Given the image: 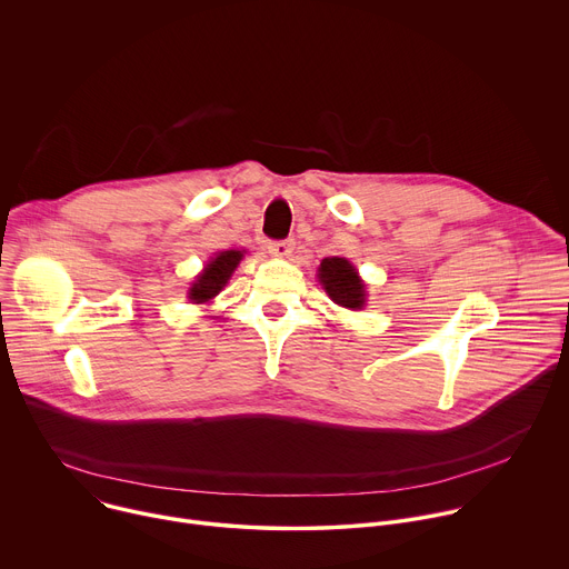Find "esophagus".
Instances as JSON below:
<instances>
[{
  "mask_svg": "<svg viewBox=\"0 0 569 569\" xmlns=\"http://www.w3.org/2000/svg\"><path fill=\"white\" fill-rule=\"evenodd\" d=\"M268 250L274 254V257H290L292 250H295V239H283V241H272L268 246Z\"/></svg>",
  "mask_w": 569,
  "mask_h": 569,
  "instance_id": "1",
  "label": "esophagus"
}]
</instances>
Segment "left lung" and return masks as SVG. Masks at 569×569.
<instances>
[{
	"mask_svg": "<svg viewBox=\"0 0 569 569\" xmlns=\"http://www.w3.org/2000/svg\"><path fill=\"white\" fill-rule=\"evenodd\" d=\"M319 281L323 283L328 297L350 310L363 306V283L357 277V270L339 257L323 259L319 268Z\"/></svg>",
	"mask_w": 569,
	"mask_h": 569,
	"instance_id": "8db88e82",
	"label": "left lung"
}]
</instances>
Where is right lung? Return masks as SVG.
<instances>
[{
    "instance_id": "obj_1",
    "label": "right lung",
    "mask_w": 569,
    "mask_h": 569,
    "mask_svg": "<svg viewBox=\"0 0 569 569\" xmlns=\"http://www.w3.org/2000/svg\"><path fill=\"white\" fill-rule=\"evenodd\" d=\"M241 257L243 254L239 250H228V252H221L217 259H212L208 263V268L199 274L192 290H189V299L197 303H203V301H210L212 297H217L223 290V286L228 283V279L232 277Z\"/></svg>"
}]
</instances>
